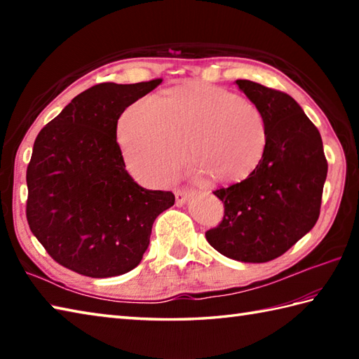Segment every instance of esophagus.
<instances>
[{"label": "esophagus", "mask_w": 359, "mask_h": 359, "mask_svg": "<svg viewBox=\"0 0 359 359\" xmlns=\"http://www.w3.org/2000/svg\"><path fill=\"white\" fill-rule=\"evenodd\" d=\"M174 196H175V203L184 205L189 199V197H191V193L187 191V189H175Z\"/></svg>", "instance_id": "obj_1"}]
</instances>
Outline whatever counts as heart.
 I'll list each match as a JSON object with an SVG mask.
<instances>
[{"mask_svg": "<svg viewBox=\"0 0 359 359\" xmlns=\"http://www.w3.org/2000/svg\"><path fill=\"white\" fill-rule=\"evenodd\" d=\"M116 137L128 170L149 185L174 179L185 158L217 184H238L256 171L269 129L261 109L224 88L191 80L129 104Z\"/></svg>", "mask_w": 359, "mask_h": 359, "instance_id": "heart-1", "label": "heart"}]
</instances>
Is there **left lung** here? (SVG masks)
Returning <instances> with one entry per match:
<instances>
[{
	"mask_svg": "<svg viewBox=\"0 0 359 359\" xmlns=\"http://www.w3.org/2000/svg\"><path fill=\"white\" fill-rule=\"evenodd\" d=\"M236 85L264 114L269 139L248 179L215 191L224 219L205 236L220 255L261 264L284 255L315 226L327 160L321 134L294 98L250 80Z\"/></svg>",
	"mask_w": 359,
	"mask_h": 359,
	"instance_id": "8db88e82",
	"label": "left lung"
}]
</instances>
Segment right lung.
<instances>
[{
  "label": "right lung",
  "mask_w": 359,
  "mask_h": 359,
  "mask_svg": "<svg viewBox=\"0 0 359 359\" xmlns=\"http://www.w3.org/2000/svg\"><path fill=\"white\" fill-rule=\"evenodd\" d=\"M160 83L83 90L35 139L26 172L29 228L53 261L83 276L135 269L156 217L174 205L171 191L135 184L116 137L121 112Z\"/></svg>",
  "instance_id": "1"
}]
</instances>
